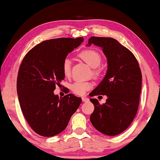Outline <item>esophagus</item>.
Masks as SVG:
<instances>
[{
	"mask_svg": "<svg viewBox=\"0 0 160 160\" xmlns=\"http://www.w3.org/2000/svg\"><path fill=\"white\" fill-rule=\"evenodd\" d=\"M82 100L83 102H88L89 101V98H87V97H86V96L82 97Z\"/></svg>",
	"mask_w": 160,
	"mask_h": 160,
	"instance_id": "1",
	"label": "esophagus"
}]
</instances>
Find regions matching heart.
Masks as SVG:
<instances>
[{
  "label": "heart",
  "instance_id": "heart-1",
  "mask_svg": "<svg viewBox=\"0 0 160 160\" xmlns=\"http://www.w3.org/2000/svg\"><path fill=\"white\" fill-rule=\"evenodd\" d=\"M81 59L86 62L89 67L96 68L99 66L101 61V58L98 52L94 50H85L80 54ZM71 62L69 58H65L62 63V71L66 76L71 73ZM92 87V84L89 82L78 80L71 84V89L74 93L77 95H83L87 91Z\"/></svg>",
  "mask_w": 160,
  "mask_h": 160
}]
</instances>
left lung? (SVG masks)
I'll list each match as a JSON object with an SVG mask.
<instances>
[{
    "label": "left lung",
    "mask_w": 160,
    "mask_h": 160,
    "mask_svg": "<svg viewBox=\"0 0 160 160\" xmlns=\"http://www.w3.org/2000/svg\"><path fill=\"white\" fill-rule=\"evenodd\" d=\"M92 44L102 49L108 69L90 96L106 95L108 98L103 105L96 98H90L95 108L90 121L99 132L115 136L126 130L135 117L142 90V73L132 52L117 40L92 37L87 46Z\"/></svg>",
    "instance_id": "left-lung-1"
}]
</instances>
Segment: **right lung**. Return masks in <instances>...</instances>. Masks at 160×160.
<instances>
[{"instance_id": "obj_1", "label": "right lung", "mask_w": 160, "mask_h": 160, "mask_svg": "<svg viewBox=\"0 0 160 160\" xmlns=\"http://www.w3.org/2000/svg\"><path fill=\"white\" fill-rule=\"evenodd\" d=\"M83 41V37L43 41L21 62L17 84L18 101L28 124L39 135L53 137L64 130L82 102L72 93L59 98L54 90L64 79V59Z\"/></svg>"}]
</instances>
